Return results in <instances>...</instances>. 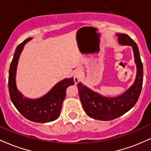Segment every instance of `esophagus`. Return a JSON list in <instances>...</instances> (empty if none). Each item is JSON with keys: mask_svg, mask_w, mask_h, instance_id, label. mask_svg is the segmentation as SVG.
<instances>
[{"mask_svg": "<svg viewBox=\"0 0 151 151\" xmlns=\"http://www.w3.org/2000/svg\"><path fill=\"white\" fill-rule=\"evenodd\" d=\"M81 73L80 72V70H77L74 72V82L77 84L79 81V80L81 79Z\"/></svg>", "mask_w": 151, "mask_h": 151, "instance_id": "obj_1", "label": "esophagus"}]
</instances>
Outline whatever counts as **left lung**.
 Wrapping results in <instances>:
<instances>
[{
  "label": "left lung",
  "instance_id": "obj_1",
  "mask_svg": "<svg viewBox=\"0 0 151 151\" xmlns=\"http://www.w3.org/2000/svg\"><path fill=\"white\" fill-rule=\"evenodd\" d=\"M116 35L119 44L132 47L137 68L136 77L133 85L126 92L112 98L102 96L81 82L78 83L79 99L84 110L89 117L96 120H113L129 111L138 101L143 86V63L136 43L126 34L120 33Z\"/></svg>",
  "mask_w": 151,
  "mask_h": 151
}]
</instances>
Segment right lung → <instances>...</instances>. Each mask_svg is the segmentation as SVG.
<instances>
[{
  "instance_id": "1",
  "label": "right lung",
  "mask_w": 151,
  "mask_h": 151,
  "mask_svg": "<svg viewBox=\"0 0 151 151\" xmlns=\"http://www.w3.org/2000/svg\"><path fill=\"white\" fill-rule=\"evenodd\" d=\"M32 38H27L20 43L15 50L10 63L8 77V89L11 101L24 117L36 123H47L56 120L62 110V106L66 96V89L73 85V77L60 81L48 93L40 98L31 99L24 97L17 89L15 82L17 66L24 45Z\"/></svg>"
}]
</instances>
